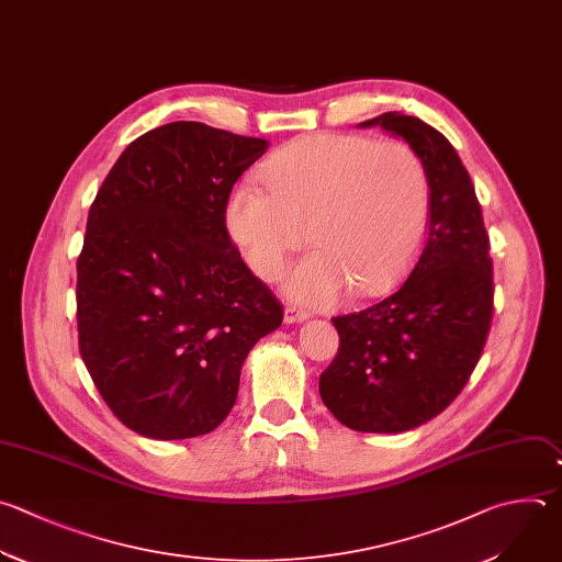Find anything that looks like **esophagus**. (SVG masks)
Returning a JSON list of instances; mask_svg holds the SVG:
<instances>
[{
	"mask_svg": "<svg viewBox=\"0 0 562 562\" xmlns=\"http://www.w3.org/2000/svg\"><path fill=\"white\" fill-rule=\"evenodd\" d=\"M311 317V313L302 311V308H295V306H286L284 308V322L286 324H297V322H306Z\"/></svg>",
	"mask_w": 562,
	"mask_h": 562,
	"instance_id": "34e87169",
	"label": "esophagus"
}]
</instances>
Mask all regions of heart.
Instances as JSON below:
<instances>
[{
	"mask_svg": "<svg viewBox=\"0 0 562 562\" xmlns=\"http://www.w3.org/2000/svg\"><path fill=\"white\" fill-rule=\"evenodd\" d=\"M267 184H236L225 223L247 265L265 280L282 273L284 293L304 304H333L352 286L359 295L389 286L415 256L428 225L430 180L422 156L404 140L355 134H308L286 143L262 167Z\"/></svg>",
	"mask_w": 562,
	"mask_h": 562,
	"instance_id": "b5f03b06",
	"label": "heart"
}]
</instances>
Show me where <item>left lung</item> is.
Listing matches in <instances>:
<instances>
[{
	"mask_svg": "<svg viewBox=\"0 0 562 562\" xmlns=\"http://www.w3.org/2000/svg\"><path fill=\"white\" fill-rule=\"evenodd\" d=\"M402 136L430 180L428 238L408 280L386 300L333 317L339 350L319 397L357 432H406L443 413L481 359L494 313L490 238L457 149L417 116L359 123Z\"/></svg>",
	"mask_w": 562,
	"mask_h": 562,
	"instance_id": "1",
	"label": "left lung"
}]
</instances>
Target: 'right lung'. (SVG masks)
Wrapping results in <instances>:
<instances>
[{"label": "right lung", "mask_w": 562, "mask_h": 562, "mask_svg": "<svg viewBox=\"0 0 562 562\" xmlns=\"http://www.w3.org/2000/svg\"><path fill=\"white\" fill-rule=\"evenodd\" d=\"M267 147L199 121L160 125L125 147L90 207L79 352L116 419L143 437L218 428L249 350L282 324L225 225L234 182Z\"/></svg>", "instance_id": "add662e5"}]
</instances>
